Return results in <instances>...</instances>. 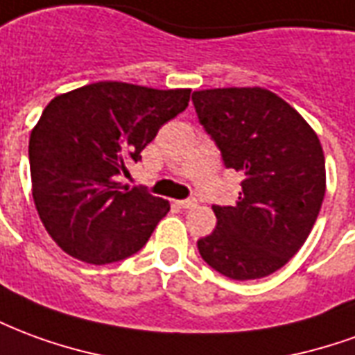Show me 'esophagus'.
<instances>
[{
	"mask_svg": "<svg viewBox=\"0 0 355 355\" xmlns=\"http://www.w3.org/2000/svg\"><path fill=\"white\" fill-rule=\"evenodd\" d=\"M177 205L180 209H193L196 205H198V201L196 200H180V201H177Z\"/></svg>",
	"mask_w": 355,
	"mask_h": 355,
	"instance_id": "34e87169",
	"label": "esophagus"
}]
</instances>
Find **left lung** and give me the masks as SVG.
Segmentation results:
<instances>
[{"label": "left lung", "mask_w": 355, "mask_h": 355, "mask_svg": "<svg viewBox=\"0 0 355 355\" xmlns=\"http://www.w3.org/2000/svg\"><path fill=\"white\" fill-rule=\"evenodd\" d=\"M200 123L226 169L243 175L236 205H213L216 228L198 241L230 279L274 274L304 245L325 196L320 139L297 110L261 87L196 91Z\"/></svg>", "instance_id": "left-lung-1"}]
</instances>
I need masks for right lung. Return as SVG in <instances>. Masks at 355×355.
<instances>
[{
	"label": "right lung",
	"instance_id": "right-lung-1",
	"mask_svg": "<svg viewBox=\"0 0 355 355\" xmlns=\"http://www.w3.org/2000/svg\"><path fill=\"white\" fill-rule=\"evenodd\" d=\"M188 101L190 89L98 81L45 106L28 148L32 196L45 230L64 253L110 264L146 245L169 201L144 186H123L119 177Z\"/></svg>",
	"mask_w": 355,
	"mask_h": 355
}]
</instances>
